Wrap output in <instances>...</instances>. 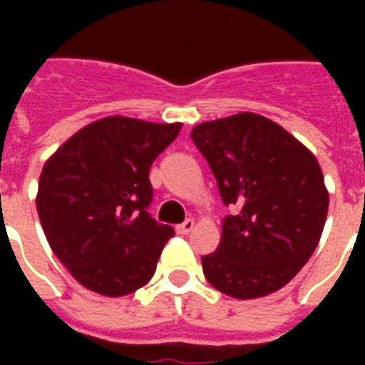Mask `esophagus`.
<instances>
[{
  "label": "esophagus",
  "mask_w": 365,
  "mask_h": 365,
  "mask_svg": "<svg viewBox=\"0 0 365 365\" xmlns=\"http://www.w3.org/2000/svg\"><path fill=\"white\" fill-rule=\"evenodd\" d=\"M193 229H195V221H193V219H187L185 222H182V225H178V227H175L178 235H190Z\"/></svg>",
  "instance_id": "esophagus-1"
}]
</instances>
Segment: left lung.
Returning <instances> with one entry per match:
<instances>
[{"instance_id": "obj_1", "label": "left lung", "mask_w": 365, "mask_h": 365, "mask_svg": "<svg viewBox=\"0 0 365 365\" xmlns=\"http://www.w3.org/2000/svg\"><path fill=\"white\" fill-rule=\"evenodd\" d=\"M191 138L213 172L225 205L219 248L201 258L207 282L235 299L289 283L321 240L329 190L305 144L256 113L201 123Z\"/></svg>"}]
</instances>
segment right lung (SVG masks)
<instances>
[{
    "label": "right lung",
    "mask_w": 365,
    "mask_h": 365,
    "mask_svg": "<svg viewBox=\"0 0 365 365\" xmlns=\"http://www.w3.org/2000/svg\"><path fill=\"white\" fill-rule=\"evenodd\" d=\"M182 123L123 115L93 120L44 162L36 211L52 252L76 282L123 297L150 282L170 225L152 219L148 172Z\"/></svg>",
    "instance_id": "obj_1"
}]
</instances>
